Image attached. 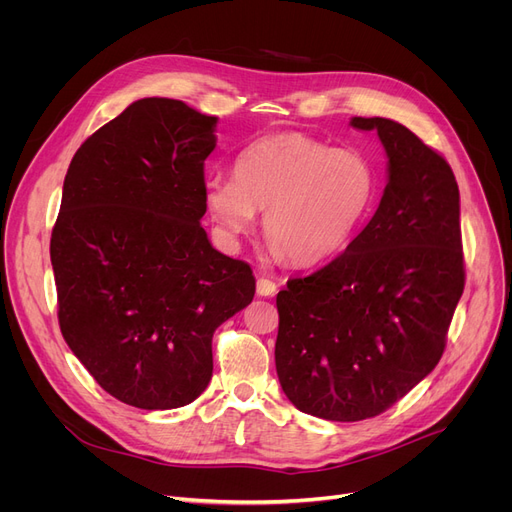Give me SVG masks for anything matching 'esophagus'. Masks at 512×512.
Returning <instances> with one entry per match:
<instances>
[{"instance_id":"34e87169","label":"esophagus","mask_w":512,"mask_h":512,"mask_svg":"<svg viewBox=\"0 0 512 512\" xmlns=\"http://www.w3.org/2000/svg\"><path fill=\"white\" fill-rule=\"evenodd\" d=\"M276 290H278L276 282L267 280V278H259L257 280V294H259V297H272Z\"/></svg>"}]
</instances>
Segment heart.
<instances>
[{"instance_id": "b5f03b06", "label": "heart", "mask_w": 512, "mask_h": 512, "mask_svg": "<svg viewBox=\"0 0 512 512\" xmlns=\"http://www.w3.org/2000/svg\"><path fill=\"white\" fill-rule=\"evenodd\" d=\"M378 174L357 149H336L303 132L251 143L234 161V180L209 178L205 207L234 242L263 211V234L276 255L313 265L338 253L371 209Z\"/></svg>"}]
</instances>
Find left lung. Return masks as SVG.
I'll return each mask as SVG.
<instances>
[{"label": "left lung", "instance_id": "1", "mask_svg": "<svg viewBox=\"0 0 512 512\" xmlns=\"http://www.w3.org/2000/svg\"><path fill=\"white\" fill-rule=\"evenodd\" d=\"M378 130L388 184L342 255L278 292L276 371L303 413L361 421L384 413L432 371L465 288L459 184L448 161L388 118Z\"/></svg>", "mask_w": 512, "mask_h": 512}]
</instances>
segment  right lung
I'll list each match as a JSON object with an SVG mask.
<instances>
[{
	"instance_id": "obj_1",
	"label": "right lung",
	"mask_w": 512,
	"mask_h": 512,
	"mask_svg": "<svg viewBox=\"0 0 512 512\" xmlns=\"http://www.w3.org/2000/svg\"><path fill=\"white\" fill-rule=\"evenodd\" d=\"M218 118L147 97L78 147L51 232L64 340L130 407L178 409L213 371L211 338L255 294L251 265L211 247L205 159Z\"/></svg>"
}]
</instances>
